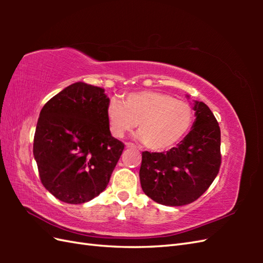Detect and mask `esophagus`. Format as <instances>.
Instances as JSON below:
<instances>
[{
  "label": "esophagus",
  "instance_id": "1",
  "mask_svg": "<svg viewBox=\"0 0 263 263\" xmlns=\"http://www.w3.org/2000/svg\"><path fill=\"white\" fill-rule=\"evenodd\" d=\"M125 147H126V148H135L136 146H135V144H133V143H131V142H126V143H125Z\"/></svg>",
  "mask_w": 263,
  "mask_h": 263
}]
</instances>
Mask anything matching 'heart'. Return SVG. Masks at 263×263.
Here are the masks:
<instances>
[{
    "mask_svg": "<svg viewBox=\"0 0 263 263\" xmlns=\"http://www.w3.org/2000/svg\"><path fill=\"white\" fill-rule=\"evenodd\" d=\"M109 131L122 138L138 124L144 146L153 152L171 149L187 135L193 122L192 107L186 102L158 91L127 95L124 103L110 98L107 105Z\"/></svg>",
    "mask_w": 263,
    "mask_h": 263,
    "instance_id": "heart-1",
    "label": "heart"
}]
</instances>
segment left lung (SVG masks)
<instances>
[{"instance_id":"obj_1","label":"left lung","mask_w":263,"mask_h":263,"mask_svg":"<svg viewBox=\"0 0 263 263\" xmlns=\"http://www.w3.org/2000/svg\"><path fill=\"white\" fill-rule=\"evenodd\" d=\"M193 109V128L176 147L165 153H142L141 187L157 203L178 206L193 202L219 172V124L204 103L195 102Z\"/></svg>"}]
</instances>
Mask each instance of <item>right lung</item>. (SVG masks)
Masks as SVG:
<instances>
[{
  "label": "right lung",
  "mask_w": 263,
  "mask_h": 263,
  "mask_svg": "<svg viewBox=\"0 0 263 263\" xmlns=\"http://www.w3.org/2000/svg\"><path fill=\"white\" fill-rule=\"evenodd\" d=\"M104 89L76 82L39 114L35 156L41 182L55 198L79 204L103 192L124 143L111 137Z\"/></svg>",
  "instance_id": "right-lung-1"
}]
</instances>
